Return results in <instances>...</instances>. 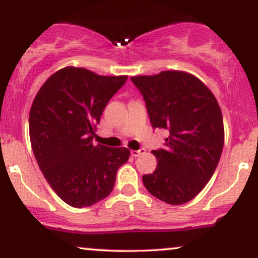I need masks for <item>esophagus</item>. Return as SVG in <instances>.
I'll list each match as a JSON object with an SVG mask.
<instances>
[{"label":"esophagus","instance_id":"obj_1","mask_svg":"<svg viewBox=\"0 0 258 258\" xmlns=\"http://www.w3.org/2000/svg\"><path fill=\"white\" fill-rule=\"evenodd\" d=\"M144 152H146V149L144 148H141L139 150H131V155L133 156V158H138L141 154H143Z\"/></svg>","mask_w":258,"mask_h":258}]
</instances>
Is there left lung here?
Masks as SVG:
<instances>
[{"label":"left lung","instance_id":"left-lung-1","mask_svg":"<svg viewBox=\"0 0 258 258\" xmlns=\"http://www.w3.org/2000/svg\"><path fill=\"white\" fill-rule=\"evenodd\" d=\"M131 80L143 96L152 126L168 132L165 149L152 152L158 165L143 176L144 186L170 205L188 203L211 179L223 149L217 99L203 81L178 70Z\"/></svg>","mask_w":258,"mask_h":258}]
</instances>
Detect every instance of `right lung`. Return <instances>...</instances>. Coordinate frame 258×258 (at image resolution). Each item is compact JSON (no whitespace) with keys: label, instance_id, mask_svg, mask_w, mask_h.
<instances>
[{"label":"right lung","instance_id":"add662e5","mask_svg":"<svg viewBox=\"0 0 258 258\" xmlns=\"http://www.w3.org/2000/svg\"><path fill=\"white\" fill-rule=\"evenodd\" d=\"M127 76H102L67 67L47 79L30 109L29 132L38 167L73 207L94 205L111 193L127 148L94 144L97 123Z\"/></svg>","mask_w":258,"mask_h":258}]
</instances>
